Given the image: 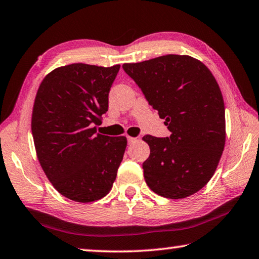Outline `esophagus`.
Listing matches in <instances>:
<instances>
[{"instance_id": "34e87169", "label": "esophagus", "mask_w": 259, "mask_h": 259, "mask_svg": "<svg viewBox=\"0 0 259 259\" xmlns=\"http://www.w3.org/2000/svg\"><path fill=\"white\" fill-rule=\"evenodd\" d=\"M126 138H128V143L129 144H134L135 142H137V138H135V137H130V136H128V137H126Z\"/></svg>"}]
</instances>
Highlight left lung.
Instances as JSON below:
<instances>
[{
	"instance_id": "left-lung-1",
	"label": "left lung",
	"mask_w": 259,
	"mask_h": 259,
	"mask_svg": "<svg viewBox=\"0 0 259 259\" xmlns=\"http://www.w3.org/2000/svg\"><path fill=\"white\" fill-rule=\"evenodd\" d=\"M171 135L143 137L150 156L143 163L151 190L166 199H184L207 185L225 146V106L209 68L186 55H165L123 64Z\"/></svg>"
}]
</instances>
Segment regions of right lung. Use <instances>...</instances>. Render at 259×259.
Wrapping results in <instances>:
<instances>
[{"label": "right lung", "instance_id": "1", "mask_svg": "<svg viewBox=\"0 0 259 259\" xmlns=\"http://www.w3.org/2000/svg\"><path fill=\"white\" fill-rule=\"evenodd\" d=\"M120 65L82 63L54 69L43 78L32 113L38 162L61 195L94 202L108 194L123 159L126 138L97 133Z\"/></svg>", "mask_w": 259, "mask_h": 259}]
</instances>
